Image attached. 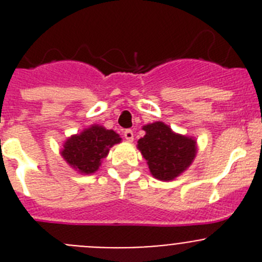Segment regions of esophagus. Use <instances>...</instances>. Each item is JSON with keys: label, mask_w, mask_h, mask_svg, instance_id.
Instances as JSON below:
<instances>
[{"label": "esophagus", "mask_w": 262, "mask_h": 262, "mask_svg": "<svg viewBox=\"0 0 262 262\" xmlns=\"http://www.w3.org/2000/svg\"><path fill=\"white\" fill-rule=\"evenodd\" d=\"M123 136H124V139H126L127 142L131 143L134 140V133L131 131V129H126V131L123 133Z\"/></svg>", "instance_id": "1"}]
</instances>
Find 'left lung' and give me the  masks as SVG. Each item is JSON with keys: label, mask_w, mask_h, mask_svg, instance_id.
<instances>
[{"label": "left lung", "mask_w": 262, "mask_h": 262, "mask_svg": "<svg viewBox=\"0 0 262 262\" xmlns=\"http://www.w3.org/2000/svg\"><path fill=\"white\" fill-rule=\"evenodd\" d=\"M145 135L138 140V149L147 161L149 172L160 181H173L193 164L196 140L174 133L164 122L143 126Z\"/></svg>", "instance_id": "obj_1"}]
</instances>
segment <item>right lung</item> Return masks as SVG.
I'll use <instances>...</instances> for the list:
<instances>
[{"label":"right lung","instance_id":"add662e5","mask_svg":"<svg viewBox=\"0 0 262 262\" xmlns=\"http://www.w3.org/2000/svg\"><path fill=\"white\" fill-rule=\"evenodd\" d=\"M122 142L119 134L101 124H92L62 143L60 155L80 174H93L113 145Z\"/></svg>","mask_w":262,"mask_h":262}]
</instances>
